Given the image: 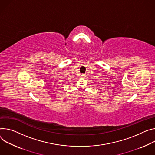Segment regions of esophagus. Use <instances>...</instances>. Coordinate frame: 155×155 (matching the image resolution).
<instances>
[{"mask_svg": "<svg viewBox=\"0 0 155 155\" xmlns=\"http://www.w3.org/2000/svg\"><path fill=\"white\" fill-rule=\"evenodd\" d=\"M81 76V78H86V75H85V74H82Z\"/></svg>", "mask_w": 155, "mask_h": 155, "instance_id": "obj_1", "label": "esophagus"}]
</instances>
